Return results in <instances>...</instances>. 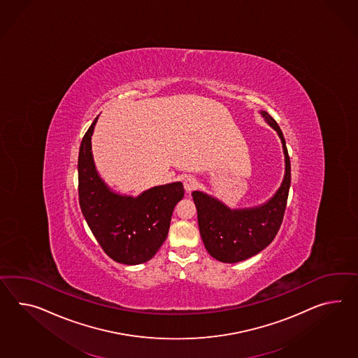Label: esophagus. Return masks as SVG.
<instances>
[{"label": "esophagus", "mask_w": 358, "mask_h": 358, "mask_svg": "<svg viewBox=\"0 0 358 358\" xmlns=\"http://www.w3.org/2000/svg\"><path fill=\"white\" fill-rule=\"evenodd\" d=\"M196 186H198V181L194 177H186L183 180V187H185V190L187 192H192Z\"/></svg>", "instance_id": "esophagus-1"}]
</instances>
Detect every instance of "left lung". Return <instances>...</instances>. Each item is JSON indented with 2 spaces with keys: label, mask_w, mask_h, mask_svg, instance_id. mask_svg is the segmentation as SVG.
<instances>
[{
  "label": "left lung",
  "mask_w": 358,
  "mask_h": 358,
  "mask_svg": "<svg viewBox=\"0 0 358 358\" xmlns=\"http://www.w3.org/2000/svg\"><path fill=\"white\" fill-rule=\"evenodd\" d=\"M262 115L278 131L285 152L286 173L274 196L259 207L230 210L224 203L204 192L192 194L198 210L203 243L210 256L218 262H243L257 255L273 242L283 221L291 183L289 157L278 124L268 113L262 111Z\"/></svg>",
  "instance_id": "1"
}]
</instances>
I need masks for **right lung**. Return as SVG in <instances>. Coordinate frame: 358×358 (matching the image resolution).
I'll return each instance as SVG.
<instances>
[{
	"instance_id": "right-lung-1",
	"label": "right lung",
	"mask_w": 358,
	"mask_h": 358,
	"mask_svg": "<svg viewBox=\"0 0 358 358\" xmlns=\"http://www.w3.org/2000/svg\"><path fill=\"white\" fill-rule=\"evenodd\" d=\"M96 119L80 145V208L93 236L113 260L125 265L143 264L164 243L176 204L183 198V185L155 186L137 198L111 192L96 173L92 155Z\"/></svg>"
}]
</instances>
